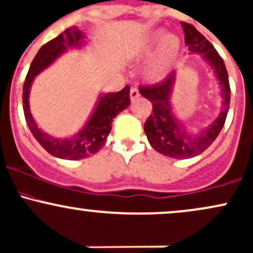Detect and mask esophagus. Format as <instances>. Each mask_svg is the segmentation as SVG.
Wrapping results in <instances>:
<instances>
[{
	"mask_svg": "<svg viewBox=\"0 0 253 253\" xmlns=\"http://www.w3.org/2000/svg\"><path fill=\"white\" fill-rule=\"evenodd\" d=\"M129 96H131V101H135L137 98H139L140 93L138 91L137 87H132L131 91H129Z\"/></svg>",
	"mask_w": 253,
	"mask_h": 253,
	"instance_id": "esophagus-1",
	"label": "esophagus"
}]
</instances>
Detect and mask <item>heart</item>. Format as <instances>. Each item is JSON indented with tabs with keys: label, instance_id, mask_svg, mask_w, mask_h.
<instances>
[{
	"label": "heart",
	"instance_id": "heart-1",
	"mask_svg": "<svg viewBox=\"0 0 253 253\" xmlns=\"http://www.w3.org/2000/svg\"><path fill=\"white\" fill-rule=\"evenodd\" d=\"M180 48L181 43L175 35H166L165 32L158 31L152 33L140 44L135 55L140 59H145L152 55L155 49L157 50L156 52L154 51L155 54L145 67L144 74L150 80H158L175 61Z\"/></svg>",
	"mask_w": 253,
	"mask_h": 253
}]
</instances>
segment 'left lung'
<instances>
[{
    "label": "left lung",
    "instance_id": "8db88e82",
    "mask_svg": "<svg viewBox=\"0 0 253 253\" xmlns=\"http://www.w3.org/2000/svg\"><path fill=\"white\" fill-rule=\"evenodd\" d=\"M181 26L188 50L192 54L203 55L204 60L215 72L223 101L217 118L207 128L192 133L177 121L170 104V96L176 78L175 71L171 72L163 82L150 86H140V95L152 103V114L144 124V132L150 145L160 154L176 160L197 156L211 145L223 127L230 102L228 73L222 57L212 44L193 25L182 21Z\"/></svg>",
    "mask_w": 253,
    "mask_h": 253
}]
</instances>
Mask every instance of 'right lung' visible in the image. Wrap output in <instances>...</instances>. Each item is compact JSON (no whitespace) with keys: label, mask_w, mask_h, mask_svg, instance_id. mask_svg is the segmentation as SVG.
Wrapping results in <instances>:
<instances>
[{"label":"right lung","mask_w":253,"mask_h":253,"mask_svg":"<svg viewBox=\"0 0 253 253\" xmlns=\"http://www.w3.org/2000/svg\"><path fill=\"white\" fill-rule=\"evenodd\" d=\"M84 43V33L77 26L68 27L56 38L42 46L30 66L29 73L24 83L23 108L27 126L32 132L33 137L50 155L62 160L78 161L98 152L104 145L108 134L112 131L113 119H115L118 114L131 104L129 86L127 85L119 92L102 95L88 121L73 137L65 139L52 137L38 127L30 112L29 103L30 88L33 79L69 48H80Z\"/></svg>","instance_id":"right-lung-1"}]
</instances>
